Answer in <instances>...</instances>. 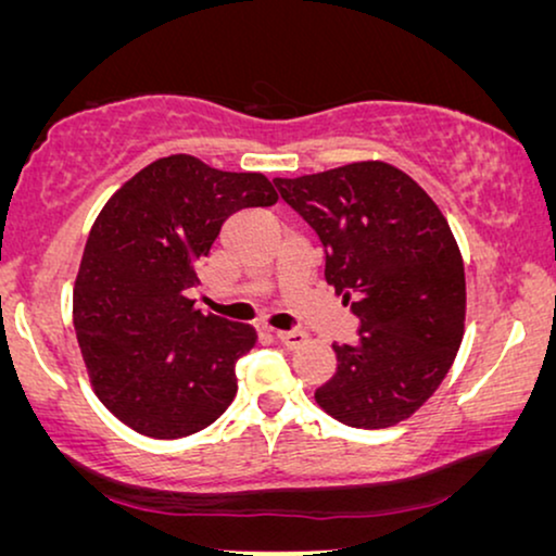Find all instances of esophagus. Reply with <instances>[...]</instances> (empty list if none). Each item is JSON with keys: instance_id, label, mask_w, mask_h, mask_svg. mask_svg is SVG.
Returning a JSON list of instances; mask_svg holds the SVG:
<instances>
[{"instance_id": "esophagus-1", "label": "esophagus", "mask_w": 556, "mask_h": 556, "mask_svg": "<svg viewBox=\"0 0 556 556\" xmlns=\"http://www.w3.org/2000/svg\"><path fill=\"white\" fill-rule=\"evenodd\" d=\"M276 339L283 344L286 349H299L306 344V333L299 331V329H291V331H276Z\"/></svg>"}]
</instances>
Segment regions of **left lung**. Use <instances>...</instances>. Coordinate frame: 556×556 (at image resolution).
Returning <instances> with one entry per match:
<instances>
[{
    "label": "left lung",
    "mask_w": 556,
    "mask_h": 556,
    "mask_svg": "<svg viewBox=\"0 0 556 556\" xmlns=\"http://www.w3.org/2000/svg\"><path fill=\"white\" fill-rule=\"evenodd\" d=\"M273 185L321 240L326 283L359 318L356 344H331L337 371L316 402L352 428L407 420L445 379L466 321V273L443 212L384 162Z\"/></svg>",
    "instance_id": "8db88e82"
}]
</instances>
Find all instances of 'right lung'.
<instances>
[{
    "label": "right lung",
    "mask_w": 556,
    "mask_h": 556,
    "mask_svg": "<svg viewBox=\"0 0 556 556\" xmlns=\"http://www.w3.org/2000/svg\"><path fill=\"white\" fill-rule=\"evenodd\" d=\"M276 202L263 174L187 154L149 164L105 202L83 250L73 324L96 394L131 430L187 438L230 407L255 331L204 316L189 288L227 217Z\"/></svg>",
    "instance_id": "add662e5"
}]
</instances>
